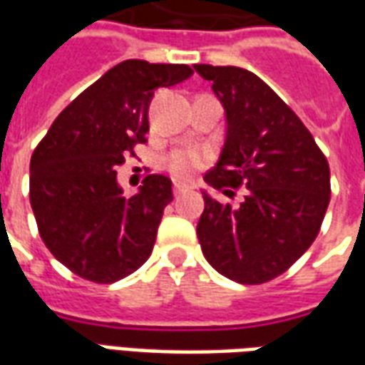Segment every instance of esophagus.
I'll return each mask as SVG.
<instances>
[{"label": "esophagus", "instance_id": "obj_1", "mask_svg": "<svg viewBox=\"0 0 365 365\" xmlns=\"http://www.w3.org/2000/svg\"><path fill=\"white\" fill-rule=\"evenodd\" d=\"M183 191H187V185L182 182H175L174 183V193L175 195H180V193H183Z\"/></svg>", "mask_w": 365, "mask_h": 365}]
</instances>
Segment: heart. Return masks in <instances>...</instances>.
Instances as JSON below:
<instances>
[{
    "label": "heart",
    "mask_w": 365,
    "mask_h": 365,
    "mask_svg": "<svg viewBox=\"0 0 365 365\" xmlns=\"http://www.w3.org/2000/svg\"><path fill=\"white\" fill-rule=\"evenodd\" d=\"M203 162H205V154L201 150H178L168 160V168L175 178H187L197 168L203 166Z\"/></svg>",
    "instance_id": "1"
}]
</instances>
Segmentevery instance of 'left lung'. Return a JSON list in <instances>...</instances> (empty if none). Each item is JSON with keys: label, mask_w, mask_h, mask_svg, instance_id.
Masks as SVG:
<instances>
[{"label": "left lung", "mask_w": 365, "mask_h": 365, "mask_svg": "<svg viewBox=\"0 0 365 365\" xmlns=\"http://www.w3.org/2000/svg\"><path fill=\"white\" fill-rule=\"evenodd\" d=\"M221 101L225 144L203 180L245 197L229 205L201 190L197 238L203 256L237 283L274 279L307 252L330 201V170L313 135L268 83L237 66L193 64Z\"/></svg>", "instance_id": "1"}]
</instances>
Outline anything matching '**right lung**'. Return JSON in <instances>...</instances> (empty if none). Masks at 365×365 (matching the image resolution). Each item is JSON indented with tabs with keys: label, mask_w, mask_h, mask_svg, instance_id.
<instances>
[{
	"label": "right lung",
	"mask_w": 365,
	"mask_h": 365,
	"mask_svg": "<svg viewBox=\"0 0 365 365\" xmlns=\"http://www.w3.org/2000/svg\"><path fill=\"white\" fill-rule=\"evenodd\" d=\"M185 64L125 60L82 91L54 119L31 158V207L54 258L83 279L119 282L148 260L172 180L144 178L123 195L117 170L146 143L154 90L187 80Z\"/></svg>",
	"instance_id": "1"
}]
</instances>
